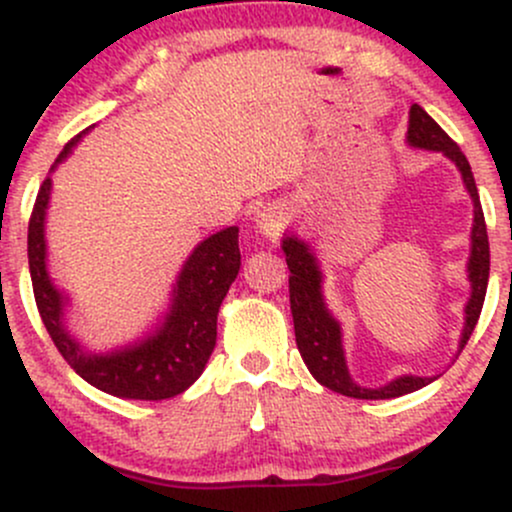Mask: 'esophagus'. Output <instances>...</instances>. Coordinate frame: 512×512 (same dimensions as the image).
I'll return each instance as SVG.
<instances>
[{"instance_id":"obj_1","label":"esophagus","mask_w":512,"mask_h":512,"mask_svg":"<svg viewBox=\"0 0 512 512\" xmlns=\"http://www.w3.org/2000/svg\"><path fill=\"white\" fill-rule=\"evenodd\" d=\"M255 221L257 231H260L267 240H272V243L284 233V228L289 226V216H286V211L281 209L279 204H267L262 211H257Z\"/></svg>"}]
</instances>
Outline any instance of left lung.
I'll list each match as a JSON object with an SVG mask.
<instances>
[{
	"mask_svg": "<svg viewBox=\"0 0 512 512\" xmlns=\"http://www.w3.org/2000/svg\"><path fill=\"white\" fill-rule=\"evenodd\" d=\"M407 142L416 149L440 151L455 163L457 170L462 173L464 187H467L469 197L474 202V226H472V255H469V281H472V296H469L467 308H464V330L460 339V351L472 337L474 327L481 315V305H484L486 284H489V236H486V221L484 211H481L477 182H474L472 168H469L467 156L462 154L448 134L440 129V125L426 113L421 105H411L409 110V129ZM284 255L289 264V296H291V315H293V330H296V344L301 351L305 366H308L313 378L320 385L330 387L339 395L356 397V399H392L409 395V392L421 390L436 378H419V375H402L392 383L383 387H361L351 380L349 368L344 361L342 349V327L334 320L330 310H327L325 298H322V272L317 267L315 255L310 252L308 245L298 238H284Z\"/></svg>",
	"mask_w": 512,
	"mask_h": 512,
	"instance_id": "left-lung-1",
	"label": "left lung"
}]
</instances>
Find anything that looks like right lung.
<instances>
[{
	"mask_svg": "<svg viewBox=\"0 0 512 512\" xmlns=\"http://www.w3.org/2000/svg\"><path fill=\"white\" fill-rule=\"evenodd\" d=\"M86 132L76 134L64 146L57 163L67 158ZM50 190L52 180L45 178L28 221V267L35 305L57 351L86 383L113 397L168 399L185 392L202 375L216 346V315L240 269L238 228L214 233L187 257L175 281L170 310L154 332L108 354H91L64 327L67 298L52 284L45 262V209Z\"/></svg>",
	"mask_w": 512,
	"mask_h": 512,
	"instance_id": "1",
	"label": "right lung"
}]
</instances>
